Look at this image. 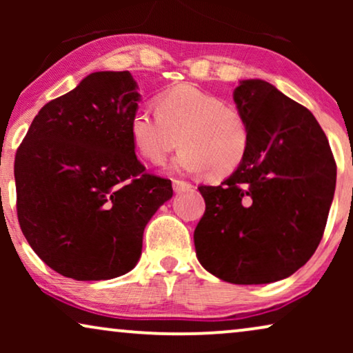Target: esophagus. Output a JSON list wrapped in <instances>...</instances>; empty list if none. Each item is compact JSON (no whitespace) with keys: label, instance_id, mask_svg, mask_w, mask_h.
Segmentation results:
<instances>
[{"label":"esophagus","instance_id":"34e87169","mask_svg":"<svg viewBox=\"0 0 353 353\" xmlns=\"http://www.w3.org/2000/svg\"><path fill=\"white\" fill-rule=\"evenodd\" d=\"M192 188L191 183L183 181V180H173V190L175 192H183V191H190Z\"/></svg>","mask_w":353,"mask_h":353}]
</instances>
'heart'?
I'll return each mask as SVG.
<instances>
[{
  "label": "heart",
  "mask_w": 353,
  "mask_h": 353,
  "mask_svg": "<svg viewBox=\"0 0 353 353\" xmlns=\"http://www.w3.org/2000/svg\"><path fill=\"white\" fill-rule=\"evenodd\" d=\"M157 114L138 109L130 117V138L151 163H163L180 146L175 167L220 180L238 170L250 143L243 112L192 85L168 88L156 98Z\"/></svg>",
  "instance_id": "b5f03b06"
}]
</instances>
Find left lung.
Masks as SVG:
<instances>
[{
  "label": "left lung",
  "mask_w": 353,
  "mask_h": 353,
  "mask_svg": "<svg viewBox=\"0 0 353 353\" xmlns=\"http://www.w3.org/2000/svg\"><path fill=\"white\" fill-rule=\"evenodd\" d=\"M233 98L249 123V149L220 186H199L205 212L194 230L196 255L223 281L274 283L315 254L336 162L310 110L268 81H239Z\"/></svg>",
  "instance_id": "obj_1"
}]
</instances>
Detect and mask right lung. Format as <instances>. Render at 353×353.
<instances>
[{
  "label": "right lung",
  "instance_id": "obj_1",
  "mask_svg": "<svg viewBox=\"0 0 353 353\" xmlns=\"http://www.w3.org/2000/svg\"><path fill=\"white\" fill-rule=\"evenodd\" d=\"M128 70L94 72L50 101L14 161L19 225L48 267L77 281L112 279L138 263L143 233L173 196L130 138L138 110Z\"/></svg>",
  "mask_w": 353,
  "mask_h": 353
}]
</instances>
